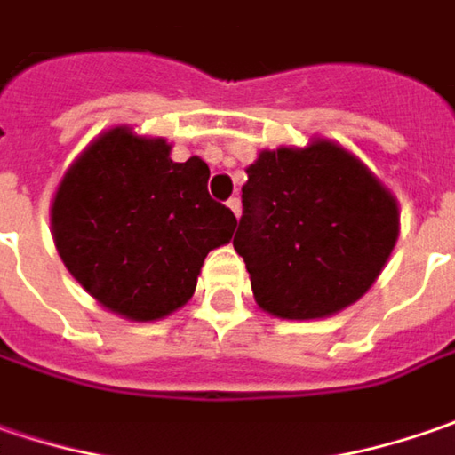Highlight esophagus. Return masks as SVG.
<instances>
[{
  "instance_id": "esophagus-1",
  "label": "esophagus",
  "mask_w": 455,
  "mask_h": 455,
  "mask_svg": "<svg viewBox=\"0 0 455 455\" xmlns=\"http://www.w3.org/2000/svg\"><path fill=\"white\" fill-rule=\"evenodd\" d=\"M228 208L234 211V216H236V219L242 216V201H239V198H228Z\"/></svg>"
}]
</instances>
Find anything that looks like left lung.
I'll return each mask as SVG.
<instances>
[{
	"label": "left lung",
	"instance_id": "left-lung-1",
	"mask_svg": "<svg viewBox=\"0 0 455 455\" xmlns=\"http://www.w3.org/2000/svg\"><path fill=\"white\" fill-rule=\"evenodd\" d=\"M247 175L234 249L244 257L257 306L310 321L356 303L397 242L395 196L328 140L265 149Z\"/></svg>",
	"mask_w": 455,
	"mask_h": 455
}]
</instances>
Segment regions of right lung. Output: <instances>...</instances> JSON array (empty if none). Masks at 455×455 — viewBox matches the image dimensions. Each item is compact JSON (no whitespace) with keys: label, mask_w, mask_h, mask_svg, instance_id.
Instances as JSON below:
<instances>
[{"label":"right lung","mask_w":455,"mask_h":455,"mask_svg":"<svg viewBox=\"0 0 455 455\" xmlns=\"http://www.w3.org/2000/svg\"><path fill=\"white\" fill-rule=\"evenodd\" d=\"M201 157L170 160L160 137L99 134L63 175L50 224L78 285L129 321H157L190 300L211 249L236 216L208 196Z\"/></svg>","instance_id":"right-lung-1"}]
</instances>
